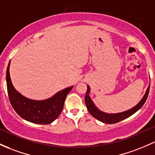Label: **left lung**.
<instances>
[{
    "mask_svg": "<svg viewBox=\"0 0 155 155\" xmlns=\"http://www.w3.org/2000/svg\"><path fill=\"white\" fill-rule=\"evenodd\" d=\"M149 88H150V85L148 87L147 93L144 95V96L143 97L141 101L137 104L135 107H134L133 108L130 109V110H127V111L118 114H108L100 111V110H98V109H97L96 107L95 106V104H93V101H92V100L91 99V98H90L89 96L90 87L87 86V90L86 92L85 98H84V100H85V104L88 111H89V113L91 114L92 116L94 117V118H96L97 120L106 124L118 123V122L120 121V120H124V119L128 118V117L133 115V114L136 113L139 109L142 107V106L144 104V103L146 102V101H147V97L149 92Z\"/></svg>",
    "mask_w": 155,
    "mask_h": 155,
    "instance_id": "8db88e82",
    "label": "left lung"
}]
</instances>
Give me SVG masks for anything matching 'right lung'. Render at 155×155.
Masks as SVG:
<instances>
[{"label":"right lung","instance_id":"add662e5","mask_svg":"<svg viewBox=\"0 0 155 155\" xmlns=\"http://www.w3.org/2000/svg\"><path fill=\"white\" fill-rule=\"evenodd\" d=\"M9 64L6 70V85L9 101L15 112L25 120L39 124H48L58 118L63 109L66 96L72 90L73 86L58 92L47 100L28 99L13 87L10 79Z\"/></svg>","mask_w":155,"mask_h":155}]
</instances>
